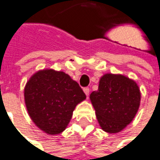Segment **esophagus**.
I'll list each match as a JSON object with an SVG mask.
<instances>
[{
  "mask_svg": "<svg viewBox=\"0 0 160 160\" xmlns=\"http://www.w3.org/2000/svg\"><path fill=\"white\" fill-rule=\"evenodd\" d=\"M84 92H85L86 96H87V97H88V96H89V88H84Z\"/></svg>",
  "mask_w": 160,
  "mask_h": 160,
  "instance_id": "obj_1",
  "label": "esophagus"
}]
</instances>
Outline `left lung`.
Segmentation results:
<instances>
[{
    "label": "left lung",
    "mask_w": 160,
    "mask_h": 160,
    "mask_svg": "<svg viewBox=\"0 0 160 160\" xmlns=\"http://www.w3.org/2000/svg\"><path fill=\"white\" fill-rule=\"evenodd\" d=\"M140 90L134 80L122 75L105 74L90 100L102 129L118 133L132 121L140 105Z\"/></svg>",
    "instance_id": "left-lung-1"
}]
</instances>
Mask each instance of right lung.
<instances>
[{
	"mask_svg": "<svg viewBox=\"0 0 160 160\" xmlns=\"http://www.w3.org/2000/svg\"><path fill=\"white\" fill-rule=\"evenodd\" d=\"M85 98L82 88L69 75L53 70L36 72L25 88V104L31 118L49 135L65 129L75 106Z\"/></svg>",
	"mask_w": 160,
	"mask_h": 160,
	"instance_id": "1",
	"label": "right lung"
}]
</instances>
